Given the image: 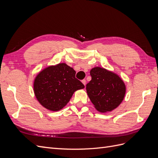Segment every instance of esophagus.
<instances>
[{
    "label": "esophagus",
    "mask_w": 158,
    "mask_h": 158,
    "mask_svg": "<svg viewBox=\"0 0 158 158\" xmlns=\"http://www.w3.org/2000/svg\"><path fill=\"white\" fill-rule=\"evenodd\" d=\"M82 84H83L84 85H85V84H86V81H85V80H82Z\"/></svg>",
    "instance_id": "34e87169"
}]
</instances>
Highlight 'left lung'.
I'll return each instance as SVG.
<instances>
[{"instance_id":"8db88e82","label":"left lung","mask_w":158,"mask_h":158,"mask_svg":"<svg viewBox=\"0 0 158 158\" xmlns=\"http://www.w3.org/2000/svg\"><path fill=\"white\" fill-rule=\"evenodd\" d=\"M90 75L86 92L97 111L107 113L118 107L126 94V85L120 76L99 66L91 69Z\"/></svg>"}]
</instances>
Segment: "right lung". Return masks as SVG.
Listing matches in <instances>:
<instances>
[{
	"label": "right lung",
	"instance_id": "1",
	"mask_svg": "<svg viewBox=\"0 0 158 158\" xmlns=\"http://www.w3.org/2000/svg\"><path fill=\"white\" fill-rule=\"evenodd\" d=\"M75 75L76 71L64 63L41 70L33 81V92L38 102L51 111L64 107L76 91L84 88Z\"/></svg>",
	"mask_w": 158,
	"mask_h": 158
}]
</instances>
